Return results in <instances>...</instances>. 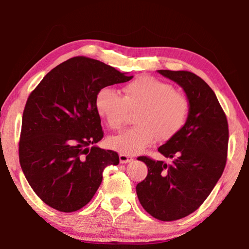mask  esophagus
Wrapping results in <instances>:
<instances>
[{
  "label": "esophagus",
  "instance_id": "1",
  "mask_svg": "<svg viewBox=\"0 0 249 249\" xmlns=\"http://www.w3.org/2000/svg\"><path fill=\"white\" fill-rule=\"evenodd\" d=\"M133 160L132 156H128L126 154H120V161L121 163H126V162H129Z\"/></svg>",
  "mask_w": 249,
  "mask_h": 249
}]
</instances>
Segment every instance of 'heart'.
I'll return each instance as SVG.
<instances>
[{
	"instance_id": "1",
	"label": "heart",
	"mask_w": 249,
	"mask_h": 249,
	"mask_svg": "<svg viewBox=\"0 0 249 249\" xmlns=\"http://www.w3.org/2000/svg\"><path fill=\"white\" fill-rule=\"evenodd\" d=\"M120 95L111 88H103L95 96V109L111 129H121L129 112L134 115L133 127L107 140L112 149L122 154H138L154 144L170 141L187 123L190 101L170 83L141 75L123 88Z\"/></svg>"
}]
</instances>
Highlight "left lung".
<instances>
[{
	"instance_id": "8db88e82",
	"label": "left lung",
	"mask_w": 249,
	"mask_h": 249,
	"mask_svg": "<svg viewBox=\"0 0 249 249\" xmlns=\"http://www.w3.org/2000/svg\"><path fill=\"white\" fill-rule=\"evenodd\" d=\"M183 88L190 113L181 132L158 151L172 161L167 165L148 156V174L136 185L142 208L159 221L180 220L195 212L210 196L224 171L229 147V123L215 93L190 71L158 70Z\"/></svg>"
}]
</instances>
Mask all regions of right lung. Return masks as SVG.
Segmentation results:
<instances>
[{
    "mask_svg": "<svg viewBox=\"0 0 249 249\" xmlns=\"http://www.w3.org/2000/svg\"><path fill=\"white\" fill-rule=\"evenodd\" d=\"M104 62L78 56L49 71L25 105L19 163L39 199L60 212H74L95 195L105 167L119 165L116 151L94 144L104 132L95 96L105 87L129 81Z\"/></svg>",
    "mask_w": 249,
    "mask_h": 249,
    "instance_id": "obj_1",
    "label": "right lung"
}]
</instances>
